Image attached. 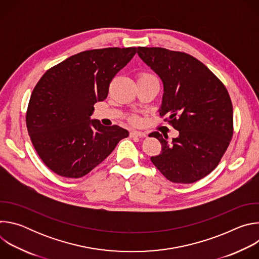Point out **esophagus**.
Listing matches in <instances>:
<instances>
[{"mask_svg":"<svg viewBox=\"0 0 259 259\" xmlns=\"http://www.w3.org/2000/svg\"><path fill=\"white\" fill-rule=\"evenodd\" d=\"M130 137H146V133L141 132V131L133 130V131L130 132Z\"/></svg>","mask_w":259,"mask_h":259,"instance_id":"obj_1","label":"esophagus"}]
</instances>
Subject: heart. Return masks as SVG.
I'll return each mask as SVG.
<instances>
[{"label":"heart","instance_id":"obj_1","mask_svg":"<svg viewBox=\"0 0 259 259\" xmlns=\"http://www.w3.org/2000/svg\"><path fill=\"white\" fill-rule=\"evenodd\" d=\"M152 76L151 75H149V73H141V75L139 76V78L138 79H142V78H151ZM133 122H136V120L135 119H133L132 120Z\"/></svg>","mask_w":259,"mask_h":259}]
</instances>
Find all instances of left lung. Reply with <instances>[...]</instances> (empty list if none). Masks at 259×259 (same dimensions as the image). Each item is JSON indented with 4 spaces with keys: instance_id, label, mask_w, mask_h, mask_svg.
Segmentation results:
<instances>
[{
    "instance_id": "8db88e82",
    "label": "left lung",
    "mask_w": 259,
    "mask_h": 259,
    "mask_svg": "<svg viewBox=\"0 0 259 259\" xmlns=\"http://www.w3.org/2000/svg\"><path fill=\"white\" fill-rule=\"evenodd\" d=\"M141 60L163 83L160 116L178 130L170 142L167 134L155 131L162 144L151 161L170 181L193 183L218 165L233 137V105L229 92L200 60L159 47H138Z\"/></svg>"
}]
</instances>
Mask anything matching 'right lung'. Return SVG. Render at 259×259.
<instances>
[{"label": "right lung", "mask_w": 259, "mask_h": 259, "mask_svg": "<svg viewBox=\"0 0 259 259\" xmlns=\"http://www.w3.org/2000/svg\"><path fill=\"white\" fill-rule=\"evenodd\" d=\"M136 48H104L72 55L48 69L35 85L26 127L45 165L68 178L88 174L129 132L92 120L94 103L103 101L110 81L135 55Z\"/></svg>", "instance_id": "1"}]
</instances>
